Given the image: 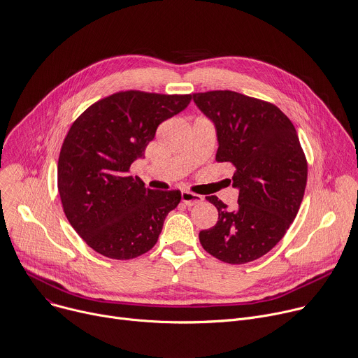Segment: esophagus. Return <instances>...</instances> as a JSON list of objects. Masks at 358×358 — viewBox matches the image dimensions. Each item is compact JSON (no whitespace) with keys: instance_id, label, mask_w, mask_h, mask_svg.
I'll return each mask as SVG.
<instances>
[{"instance_id":"1","label":"esophagus","mask_w":358,"mask_h":358,"mask_svg":"<svg viewBox=\"0 0 358 358\" xmlns=\"http://www.w3.org/2000/svg\"><path fill=\"white\" fill-rule=\"evenodd\" d=\"M181 201L191 207V206H196V204H200L203 201V197L199 196V194H194V192H189V191H182L181 192Z\"/></svg>"}]
</instances>
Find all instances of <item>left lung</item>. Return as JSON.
<instances>
[{"instance_id":"obj_1","label":"left lung","mask_w":358,"mask_h":358,"mask_svg":"<svg viewBox=\"0 0 358 358\" xmlns=\"http://www.w3.org/2000/svg\"><path fill=\"white\" fill-rule=\"evenodd\" d=\"M217 129L218 162L236 169L238 206L229 211L215 196L218 221L200 231L203 248L229 264H245L267 254L287 233L301 206L307 159L289 118L274 104L229 91L192 94Z\"/></svg>"}]
</instances>
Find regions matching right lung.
Masks as SVG:
<instances>
[{
	"label": "right lung",
	"mask_w": 358,
	"mask_h": 358,
	"mask_svg": "<svg viewBox=\"0 0 358 358\" xmlns=\"http://www.w3.org/2000/svg\"><path fill=\"white\" fill-rule=\"evenodd\" d=\"M191 94L120 91L90 106L71 125L58 158V192L78 236L99 254L131 259L150 251L178 189H150L129 167L157 127L181 113Z\"/></svg>",
	"instance_id": "obj_1"
}]
</instances>
